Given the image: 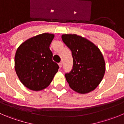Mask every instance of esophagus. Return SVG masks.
I'll return each instance as SVG.
<instances>
[{
	"label": "esophagus",
	"mask_w": 124,
	"mask_h": 124,
	"mask_svg": "<svg viewBox=\"0 0 124 124\" xmlns=\"http://www.w3.org/2000/svg\"><path fill=\"white\" fill-rule=\"evenodd\" d=\"M58 65H59V67H60V68H61V67H62V63H61V62L59 63Z\"/></svg>",
	"instance_id": "obj_1"
}]
</instances>
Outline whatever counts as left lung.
<instances>
[{
	"mask_svg": "<svg viewBox=\"0 0 124 124\" xmlns=\"http://www.w3.org/2000/svg\"><path fill=\"white\" fill-rule=\"evenodd\" d=\"M61 38L71 50L73 58L72 69L65 74L69 86L80 94L94 90L105 72V63L101 50L90 41L75 34H65Z\"/></svg>",
	"mask_w": 124,
	"mask_h": 124,
	"instance_id": "1",
	"label": "left lung"
}]
</instances>
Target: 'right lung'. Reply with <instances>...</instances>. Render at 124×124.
Returning a JSON list of instances; mask_svg holds the SVG:
<instances>
[{"mask_svg": "<svg viewBox=\"0 0 124 124\" xmlns=\"http://www.w3.org/2000/svg\"><path fill=\"white\" fill-rule=\"evenodd\" d=\"M54 34L42 33L26 40L17 48L15 68L21 83L33 91L45 89L58 70L50 50Z\"/></svg>", "mask_w": 124, "mask_h": 124, "instance_id": "1", "label": "right lung"}]
</instances>
